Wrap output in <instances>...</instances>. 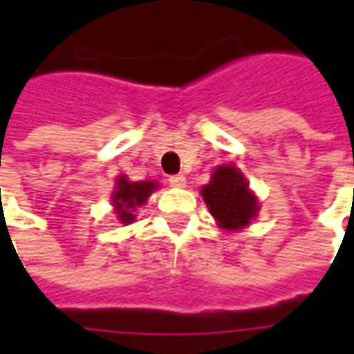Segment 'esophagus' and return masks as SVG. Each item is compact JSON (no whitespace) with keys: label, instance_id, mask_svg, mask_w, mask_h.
Segmentation results:
<instances>
[{"label":"esophagus","instance_id":"1","mask_svg":"<svg viewBox=\"0 0 354 354\" xmlns=\"http://www.w3.org/2000/svg\"><path fill=\"white\" fill-rule=\"evenodd\" d=\"M169 184L172 185V187H185V176H182V174H176V176H170L169 178Z\"/></svg>","mask_w":354,"mask_h":354}]
</instances>
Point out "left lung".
Listing matches in <instances>:
<instances>
[{"mask_svg":"<svg viewBox=\"0 0 354 354\" xmlns=\"http://www.w3.org/2000/svg\"><path fill=\"white\" fill-rule=\"evenodd\" d=\"M201 195L218 225L227 231L246 227L260 210L258 197L248 189L246 178L233 165L216 167Z\"/></svg>","mask_w":354,"mask_h":354,"instance_id":"left-lung-1","label":"left lung"}]
</instances>
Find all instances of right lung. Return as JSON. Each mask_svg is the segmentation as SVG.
Segmentation results:
<instances>
[{"label": "right lung", "mask_w": 354, "mask_h": 354, "mask_svg": "<svg viewBox=\"0 0 354 354\" xmlns=\"http://www.w3.org/2000/svg\"><path fill=\"white\" fill-rule=\"evenodd\" d=\"M157 182H129L127 176L115 180V192L111 193V205L115 207V214L121 223H132L136 218V208L146 205L147 197L157 189Z\"/></svg>", "instance_id": "add662e5"}]
</instances>
